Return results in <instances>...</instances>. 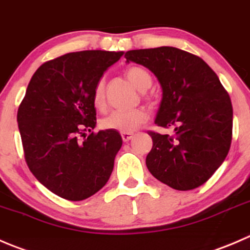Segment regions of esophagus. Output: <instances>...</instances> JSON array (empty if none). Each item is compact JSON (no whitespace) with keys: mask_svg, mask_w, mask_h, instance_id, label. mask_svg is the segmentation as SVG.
Masks as SVG:
<instances>
[{"mask_svg":"<svg viewBox=\"0 0 250 250\" xmlns=\"http://www.w3.org/2000/svg\"><path fill=\"white\" fill-rule=\"evenodd\" d=\"M122 138L124 142H128V141L132 138V135H131V133H122Z\"/></svg>","mask_w":250,"mask_h":250,"instance_id":"1","label":"esophagus"}]
</instances>
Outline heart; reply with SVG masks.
Returning a JSON list of instances; mask_svg holds the SVG:
<instances>
[{"instance_id":"obj_1","label":"heart","mask_w":250,"mask_h":250,"mask_svg":"<svg viewBox=\"0 0 250 250\" xmlns=\"http://www.w3.org/2000/svg\"><path fill=\"white\" fill-rule=\"evenodd\" d=\"M125 75L127 80L141 92H145L152 86V76L146 69L141 68V66H130L126 70ZM104 100L105 81L104 79H101L95 86L93 102H95L96 107L102 108L104 105ZM147 119V112L141 108L133 110H114L102 120V126L103 128H107V130L118 131L122 133H132Z\"/></svg>"}]
</instances>
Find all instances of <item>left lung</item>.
<instances>
[{
    "label": "left lung",
    "mask_w": 250,
    "mask_h": 250,
    "mask_svg": "<svg viewBox=\"0 0 250 250\" xmlns=\"http://www.w3.org/2000/svg\"><path fill=\"white\" fill-rule=\"evenodd\" d=\"M125 58L154 74L163 91L154 123L175 127L172 136L149 133L148 170L179 191L202 186L224 163L231 146L233 110L229 93L203 59L176 47L132 49Z\"/></svg>",
    "instance_id": "8db88e82"
}]
</instances>
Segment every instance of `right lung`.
<instances>
[{"mask_svg":"<svg viewBox=\"0 0 250 250\" xmlns=\"http://www.w3.org/2000/svg\"><path fill=\"white\" fill-rule=\"evenodd\" d=\"M124 52H73L43 63L18 109L26 164L40 184L68 201H83L108 182L122 148L118 131L96 127L93 91ZM84 140H81V137Z\"/></svg>","mask_w":250,"mask_h":250,"instance_id":"obj_1","label":"right lung"}]
</instances>
